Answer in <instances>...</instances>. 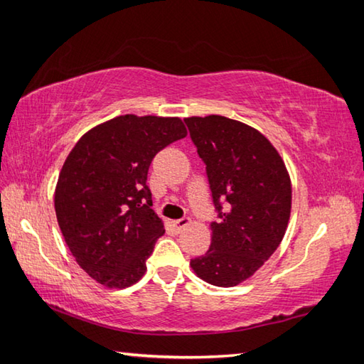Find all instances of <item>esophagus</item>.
Here are the masks:
<instances>
[{"label":"esophagus","instance_id":"34e87169","mask_svg":"<svg viewBox=\"0 0 364 364\" xmlns=\"http://www.w3.org/2000/svg\"><path fill=\"white\" fill-rule=\"evenodd\" d=\"M189 223H191L189 218H180V220L173 221V226L176 228V230H184V228H186Z\"/></svg>","mask_w":364,"mask_h":364}]
</instances>
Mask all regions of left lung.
<instances>
[{
  "mask_svg": "<svg viewBox=\"0 0 364 364\" xmlns=\"http://www.w3.org/2000/svg\"><path fill=\"white\" fill-rule=\"evenodd\" d=\"M184 122L205 164L220 218L210 225V249L191 260V268L208 284L237 286L263 267L284 237L291 176L276 147L254 127L223 115Z\"/></svg>",
  "mask_w": 364,
  "mask_h": 364,
  "instance_id": "1",
  "label": "left lung"
}]
</instances>
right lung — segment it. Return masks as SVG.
<instances>
[{"label":"right lung","mask_w":364,"mask_h":364,"mask_svg":"<svg viewBox=\"0 0 364 364\" xmlns=\"http://www.w3.org/2000/svg\"><path fill=\"white\" fill-rule=\"evenodd\" d=\"M188 134L180 117L119 115L73 146L54 191L60 231L77 263L109 289L133 286L165 232L147 171L159 151Z\"/></svg>","instance_id":"right-lung-1"}]
</instances>
